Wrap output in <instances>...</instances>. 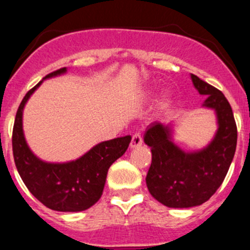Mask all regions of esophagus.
<instances>
[{
	"mask_svg": "<svg viewBox=\"0 0 250 250\" xmlns=\"http://www.w3.org/2000/svg\"><path fill=\"white\" fill-rule=\"evenodd\" d=\"M143 145V138L139 133H134L132 137V140H130V147L135 148V147H139V146Z\"/></svg>",
	"mask_w": 250,
	"mask_h": 250,
	"instance_id": "1",
	"label": "esophagus"
}]
</instances>
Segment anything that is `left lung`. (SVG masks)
Returning a JSON list of instances; mask_svg holds the SVG:
<instances>
[{"mask_svg": "<svg viewBox=\"0 0 250 250\" xmlns=\"http://www.w3.org/2000/svg\"><path fill=\"white\" fill-rule=\"evenodd\" d=\"M191 78L200 94L207 95L203 106L218 115L219 129L213 141L197 152H184L170 141V128L160 122L151 123L144 135L152 152L146 185L153 198L169 208L207 202L223 184L237 145L236 121L225 95L196 75Z\"/></svg>", "mask_w": 250, "mask_h": 250, "instance_id": "8db88e82", "label": "left lung"}]
</instances>
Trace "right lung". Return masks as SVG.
<instances>
[{
    "instance_id": "1",
    "label": "right lung",
    "mask_w": 250,
    "mask_h": 250,
    "mask_svg": "<svg viewBox=\"0 0 250 250\" xmlns=\"http://www.w3.org/2000/svg\"><path fill=\"white\" fill-rule=\"evenodd\" d=\"M66 67L44 78L64 74ZM43 81V80H42ZM39 82L25 94L18 107L12 135L16 167L30 192L47 208L58 211H82L102 197L110 166L128 148L130 135L104 141L85 155L69 163H47L37 158L27 146L22 133V109Z\"/></svg>"
}]
</instances>
